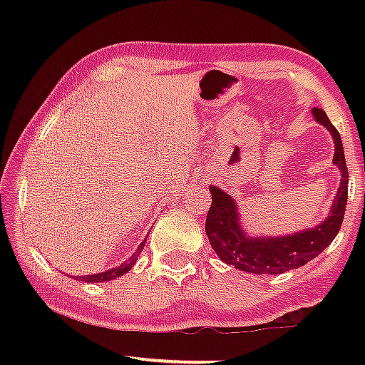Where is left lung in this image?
Returning <instances> with one entry per match:
<instances>
[{
	"label": "left lung",
	"instance_id": "left-lung-1",
	"mask_svg": "<svg viewBox=\"0 0 365 365\" xmlns=\"http://www.w3.org/2000/svg\"><path fill=\"white\" fill-rule=\"evenodd\" d=\"M312 115L327 128L335 143L333 163L341 172L339 188L331 202L330 214L322 224L283 237H248L242 227L237 202L230 195L211 185L212 205L206 217V235L212 250L228 265L250 274H283L298 269L317 257L339 232L348 201V168H346L341 137L322 109L314 108Z\"/></svg>",
	"mask_w": 365,
	"mask_h": 365
}]
</instances>
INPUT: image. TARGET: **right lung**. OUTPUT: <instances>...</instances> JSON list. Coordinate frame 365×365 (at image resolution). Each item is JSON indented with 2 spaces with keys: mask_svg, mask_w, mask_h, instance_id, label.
<instances>
[{
  "mask_svg": "<svg viewBox=\"0 0 365 365\" xmlns=\"http://www.w3.org/2000/svg\"><path fill=\"white\" fill-rule=\"evenodd\" d=\"M145 243H146V240H143V242H141V245L138 246V250L135 251V255L130 259H128V261L122 262L120 265H117V267H114V269H109L106 272H101V274H91V275H82V277L77 275V277H72V279L80 280V282H86V283H93V282L95 283H101V282H108V280L117 279V277L127 274V272L133 267V264L137 262V257H138V255L141 252V250H143Z\"/></svg>",
  "mask_w": 365,
  "mask_h": 365,
  "instance_id": "obj_1",
  "label": "right lung"
}]
</instances>
